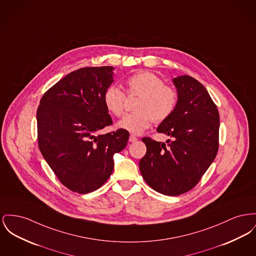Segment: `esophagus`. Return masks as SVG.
<instances>
[{
    "label": "esophagus",
    "instance_id": "1",
    "mask_svg": "<svg viewBox=\"0 0 256 256\" xmlns=\"http://www.w3.org/2000/svg\"><path fill=\"white\" fill-rule=\"evenodd\" d=\"M137 140H138V138L134 136H130V138H128V141H130V142H132V143L136 142Z\"/></svg>",
    "mask_w": 256,
    "mask_h": 256
}]
</instances>
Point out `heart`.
Segmentation results:
<instances>
[{
  "mask_svg": "<svg viewBox=\"0 0 256 256\" xmlns=\"http://www.w3.org/2000/svg\"><path fill=\"white\" fill-rule=\"evenodd\" d=\"M130 94L140 96L134 113L126 114L117 126L134 134H141L154 120L156 122L166 120L174 112L178 96L173 88L166 86L162 79L150 72H139L126 80ZM126 96L116 85H110L104 94V104L107 110L115 116L124 111Z\"/></svg>",
  "mask_w": 256,
  "mask_h": 256,
  "instance_id": "heart-1",
  "label": "heart"
}]
</instances>
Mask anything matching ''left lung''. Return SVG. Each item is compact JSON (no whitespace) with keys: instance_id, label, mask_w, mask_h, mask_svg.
Wrapping results in <instances>:
<instances>
[{"instance_id":"1","label":"left lung","mask_w":256,"mask_h":256,"mask_svg":"<svg viewBox=\"0 0 256 256\" xmlns=\"http://www.w3.org/2000/svg\"><path fill=\"white\" fill-rule=\"evenodd\" d=\"M178 102L174 112L158 126L166 143L142 138L147 147L140 160L143 179L156 192L176 196L194 188L218 150L220 114L206 88L194 77L172 79Z\"/></svg>"}]
</instances>
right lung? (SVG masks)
<instances>
[{"instance_id": "obj_1", "label": "right lung", "mask_w": 256, "mask_h": 256, "mask_svg": "<svg viewBox=\"0 0 256 256\" xmlns=\"http://www.w3.org/2000/svg\"><path fill=\"white\" fill-rule=\"evenodd\" d=\"M113 66L83 68L46 92L36 112L38 147L60 182L81 194L100 188L114 168L130 134L98 132L112 124L104 94L113 83Z\"/></svg>"}]
</instances>
